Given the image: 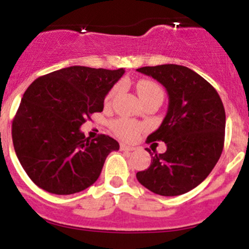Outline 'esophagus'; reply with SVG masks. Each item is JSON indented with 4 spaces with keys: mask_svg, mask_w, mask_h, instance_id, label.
I'll return each instance as SVG.
<instances>
[{
    "mask_svg": "<svg viewBox=\"0 0 249 249\" xmlns=\"http://www.w3.org/2000/svg\"><path fill=\"white\" fill-rule=\"evenodd\" d=\"M134 146L131 145H126V144H121V150H124V151H133L134 150Z\"/></svg>",
    "mask_w": 249,
    "mask_h": 249,
    "instance_id": "obj_1",
    "label": "esophagus"
}]
</instances>
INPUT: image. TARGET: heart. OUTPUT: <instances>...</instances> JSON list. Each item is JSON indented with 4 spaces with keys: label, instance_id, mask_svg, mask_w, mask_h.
<instances>
[{
    "label": "heart",
    "instance_id": "obj_1",
    "mask_svg": "<svg viewBox=\"0 0 249 249\" xmlns=\"http://www.w3.org/2000/svg\"><path fill=\"white\" fill-rule=\"evenodd\" d=\"M121 85H115V87L108 91L107 96H106V103H111L116 95L120 93ZM137 90H138L139 96L143 101L148 100L151 98H164V91H162L161 87L158 83L153 82V80L143 79L139 80L137 84ZM111 128H112L113 133L120 138L124 139V141H134L137 137L141 133L142 126L141 123L136 122L133 120H128V118H118V120L112 121L111 123Z\"/></svg>",
    "mask_w": 249,
    "mask_h": 249
}]
</instances>
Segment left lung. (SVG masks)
Here are the masks:
<instances>
[{
    "label": "left lung",
    "instance_id": "8db88e82",
    "mask_svg": "<svg viewBox=\"0 0 249 249\" xmlns=\"http://www.w3.org/2000/svg\"><path fill=\"white\" fill-rule=\"evenodd\" d=\"M165 87L169 108L161 126L148 143L161 141L167 149L153 156L137 179L155 194L174 197L202 183L212 172L224 149L225 108L210 83L188 67L161 65L138 68Z\"/></svg>",
    "mask_w": 249,
    "mask_h": 249
}]
</instances>
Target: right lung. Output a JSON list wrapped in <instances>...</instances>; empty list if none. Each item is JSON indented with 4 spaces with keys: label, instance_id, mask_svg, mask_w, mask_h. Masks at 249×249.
Listing matches in <instances>:
<instances>
[{
    "label": "right lung",
    "instance_id": "1",
    "mask_svg": "<svg viewBox=\"0 0 249 249\" xmlns=\"http://www.w3.org/2000/svg\"><path fill=\"white\" fill-rule=\"evenodd\" d=\"M124 73L72 66L39 77L28 87L12 123L17 158L37 187L53 194L84 191L99 178L108 154L120 149L111 137L85 138L80 126Z\"/></svg>",
    "mask_w": 249,
    "mask_h": 249
}]
</instances>
